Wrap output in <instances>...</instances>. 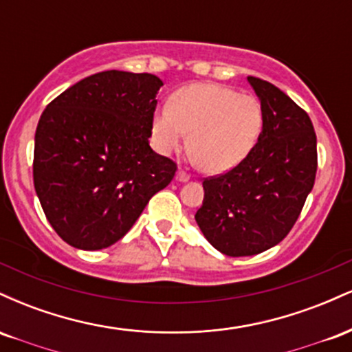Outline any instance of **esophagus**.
Masks as SVG:
<instances>
[{
	"label": "esophagus",
	"mask_w": 352,
	"mask_h": 352,
	"mask_svg": "<svg viewBox=\"0 0 352 352\" xmlns=\"http://www.w3.org/2000/svg\"><path fill=\"white\" fill-rule=\"evenodd\" d=\"M175 179L179 180V182H188L190 180V175L185 170H179V172H177Z\"/></svg>",
	"instance_id": "34e87169"
}]
</instances>
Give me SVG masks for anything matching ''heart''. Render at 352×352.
I'll return each instance as SVG.
<instances>
[{
    "instance_id": "obj_1",
    "label": "heart",
    "mask_w": 352,
    "mask_h": 352,
    "mask_svg": "<svg viewBox=\"0 0 352 352\" xmlns=\"http://www.w3.org/2000/svg\"><path fill=\"white\" fill-rule=\"evenodd\" d=\"M263 129L260 100L220 84H192L173 94L153 117L152 135L162 153L187 140L205 172L233 168L252 152Z\"/></svg>"
}]
</instances>
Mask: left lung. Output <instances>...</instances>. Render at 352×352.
<instances>
[{
    "label": "left lung",
    "instance_id": "left-lung-1",
    "mask_svg": "<svg viewBox=\"0 0 352 352\" xmlns=\"http://www.w3.org/2000/svg\"><path fill=\"white\" fill-rule=\"evenodd\" d=\"M263 107L252 152L220 175L204 179L195 220L227 256H252L292 232L316 179V132L301 109L272 82L248 76Z\"/></svg>",
    "mask_w": 352,
    "mask_h": 352
}]
</instances>
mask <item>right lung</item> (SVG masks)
<instances>
[{"mask_svg":"<svg viewBox=\"0 0 352 352\" xmlns=\"http://www.w3.org/2000/svg\"><path fill=\"white\" fill-rule=\"evenodd\" d=\"M160 86L147 72L104 71L44 109L34 137V188L51 227L74 248L119 241L175 175L177 164L148 145Z\"/></svg>","mask_w":352,"mask_h":352,"instance_id":"obj_1","label":"right lung"}]
</instances>
